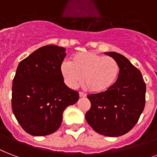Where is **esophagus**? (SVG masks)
<instances>
[{
	"mask_svg": "<svg viewBox=\"0 0 157 157\" xmlns=\"http://www.w3.org/2000/svg\"><path fill=\"white\" fill-rule=\"evenodd\" d=\"M79 97H80V98H84V97H86V94H84V93H82V92H80Z\"/></svg>",
	"mask_w": 157,
	"mask_h": 157,
	"instance_id": "1",
	"label": "esophagus"
}]
</instances>
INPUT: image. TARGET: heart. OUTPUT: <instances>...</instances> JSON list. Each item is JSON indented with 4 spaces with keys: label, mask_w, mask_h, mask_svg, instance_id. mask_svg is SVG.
<instances>
[{
    "label": "heart",
    "mask_w": 157,
    "mask_h": 157,
    "mask_svg": "<svg viewBox=\"0 0 157 157\" xmlns=\"http://www.w3.org/2000/svg\"><path fill=\"white\" fill-rule=\"evenodd\" d=\"M60 71L69 88H76L83 77V84L88 91L99 94L114 85L120 67L113 58L95 52H79L72 57L71 63H62Z\"/></svg>",
    "instance_id": "obj_1"
}]
</instances>
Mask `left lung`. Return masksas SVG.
I'll return each mask as SVG.
<instances>
[{"instance_id": "8db88e82", "label": "left lung", "mask_w": 157, "mask_h": 157, "mask_svg": "<svg viewBox=\"0 0 157 157\" xmlns=\"http://www.w3.org/2000/svg\"><path fill=\"white\" fill-rule=\"evenodd\" d=\"M105 55L117 61L118 78L110 89L88 95L91 108L85 118L95 132L114 137L128 132L138 121L145 107L146 84L140 70L125 56L116 52Z\"/></svg>"}]
</instances>
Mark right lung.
Segmentation results:
<instances>
[{
    "label": "right lung",
    "instance_id": "add662e5",
    "mask_svg": "<svg viewBox=\"0 0 157 157\" xmlns=\"http://www.w3.org/2000/svg\"><path fill=\"white\" fill-rule=\"evenodd\" d=\"M65 49L49 44L20 62L12 83V111L27 133L35 136L57 131L68 106L78 100V93L67 87L60 66Z\"/></svg>",
    "mask_w": 157,
    "mask_h": 157
}]
</instances>
